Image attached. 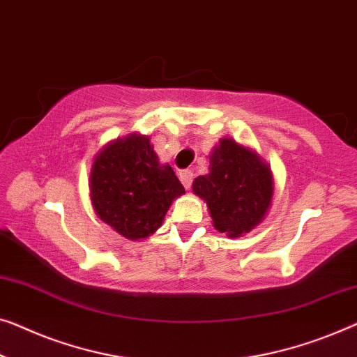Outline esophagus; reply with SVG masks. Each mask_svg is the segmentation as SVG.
Returning a JSON list of instances; mask_svg holds the SVG:
<instances>
[{
    "instance_id": "obj_1",
    "label": "esophagus",
    "mask_w": 357,
    "mask_h": 357,
    "mask_svg": "<svg viewBox=\"0 0 357 357\" xmlns=\"http://www.w3.org/2000/svg\"><path fill=\"white\" fill-rule=\"evenodd\" d=\"M180 182H182L183 187L188 190L191 187V183H193V172H191L190 169L182 170V172H180Z\"/></svg>"
}]
</instances>
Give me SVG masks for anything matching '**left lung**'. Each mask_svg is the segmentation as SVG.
<instances>
[{"instance_id":"8db88e82","label":"left lung","mask_w":357,"mask_h":357,"mask_svg":"<svg viewBox=\"0 0 357 357\" xmlns=\"http://www.w3.org/2000/svg\"><path fill=\"white\" fill-rule=\"evenodd\" d=\"M211 172L193 182L206 201L214 227L238 236L259 224L272 201V174L250 149L230 138L220 140L211 154Z\"/></svg>"}]
</instances>
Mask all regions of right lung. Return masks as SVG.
Wrapping results in <instances>:
<instances>
[{
    "label": "right lung",
    "instance_id": "obj_1",
    "mask_svg": "<svg viewBox=\"0 0 357 357\" xmlns=\"http://www.w3.org/2000/svg\"><path fill=\"white\" fill-rule=\"evenodd\" d=\"M91 203L122 236L144 238L162 225L174 198L185 193L170 166H161L148 137L132 135L102 149L93 162Z\"/></svg>",
    "mask_w": 357,
    "mask_h": 357
}]
</instances>
